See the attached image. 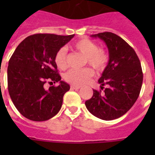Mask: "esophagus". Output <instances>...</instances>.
<instances>
[{"label":"esophagus","instance_id":"34e87169","mask_svg":"<svg viewBox=\"0 0 155 155\" xmlns=\"http://www.w3.org/2000/svg\"><path fill=\"white\" fill-rule=\"evenodd\" d=\"M71 87L72 88V89H75V90H78L80 88V86H75V85H71Z\"/></svg>","mask_w":155,"mask_h":155}]
</instances>
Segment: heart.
Wrapping results in <instances>:
<instances>
[{"mask_svg":"<svg viewBox=\"0 0 155 155\" xmlns=\"http://www.w3.org/2000/svg\"><path fill=\"white\" fill-rule=\"evenodd\" d=\"M74 48L82 54L86 58V63L98 71H101L108 63L109 56L107 51L103 48H98V45L95 42L87 38H83L74 44ZM54 63L61 70H65L68 67L67 49L61 47L54 55ZM94 75V71L90 68L83 69H71L64 75V80L71 84H84Z\"/></svg>","mask_w":155,"mask_h":155,"instance_id":"obj_1","label":"heart"}]
</instances>
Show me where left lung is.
Returning <instances> with one entry per match:
<instances>
[{
	"label": "left lung",
	"instance_id": "1",
	"mask_svg": "<svg viewBox=\"0 0 155 155\" xmlns=\"http://www.w3.org/2000/svg\"><path fill=\"white\" fill-rule=\"evenodd\" d=\"M105 42L109 53L108 65L98 82L103 93L93 90V96L85 101L87 110L104 120L119 118L136 102L142 88L143 73L134 50L118 35L111 32L92 35Z\"/></svg>",
	"mask_w": 155,
	"mask_h": 155
}]
</instances>
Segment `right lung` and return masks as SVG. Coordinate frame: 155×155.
<instances>
[{
	"label": "right lung",
	"mask_w": 155,
	"mask_h": 155,
	"mask_svg": "<svg viewBox=\"0 0 155 155\" xmlns=\"http://www.w3.org/2000/svg\"><path fill=\"white\" fill-rule=\"evenodd\" d=\"M74 35H30L11 56L7 70L8 93L19 113L29 120L44 121L60 110L70 85L61 80L54 55ZM47 82H59L60 84L47 90L44 85Z\"/></svg>",
	"instance_id": "right-lung-1"
}]
</instances>
